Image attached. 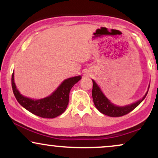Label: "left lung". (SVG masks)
<instances>
[{
	"label": "left lung",
	"mask_w": 158,
	"mask_h": 158,
	"mask_svg": "<svg viewBox=\"0 0 158 158\" xmlns=\"http://www.w3.org/2000/svg\"><path fill=\"white\" fill-rule=\"evenodd\" d=\"M93 81V89H92V97H93V100L95 105L96 108H97L101 113L103 114H106L109 117H122V116L126 115L133 110L136 107H137L143 102V99L147 95L148 91L145 94V96L142 99H139L135 103H132L131 105L126 106L123 107L117 106L111 103L107 99V97L104 95L101 90L100 88L98 86L95 81Z\"/></svg>",
	"instance_id": "1"
}]
</instances>
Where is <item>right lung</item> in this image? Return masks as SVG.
Instances as JSON below:
<instances>
[{"instance_id": "add662e5", "label": "right lung", "mask_w": 158, "mask_h": 158, "mask_svg": "<svg viewBox=\"0 0 158 158\" xmlns=\"http://www.w3.org/2000/svg\"><path fill=\"white\" fill-rule=\"evenodd\" d=\"M81 78L78 76L65 79L51 95L41 99H32L21 95L16 88L14 73L12 75V88L17 101L25 109L40 117L52 119L64 113L69 102L70 90Z\"/></svg>"}]
</instances>
